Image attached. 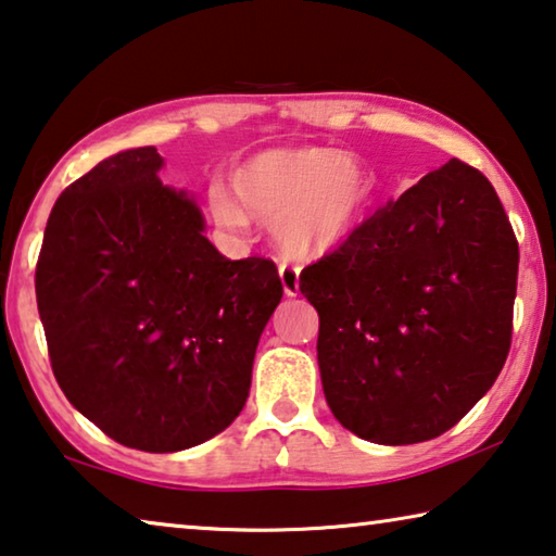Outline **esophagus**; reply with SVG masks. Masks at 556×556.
<instances>
[{"mask_svg":"<svg viewBox=\"0 0 556 556\" xmlns=\"http://www.w3.org/2000/svg\"><path fill=\"white\" fill-rule=\"evenodd\" d=\"M278 276H280V283H283V290H286V295H298V290H300V268L295 266V263H288V261H283L278 266Z\"/></svg>","mask_w":556,"mask_h":556,"instance_id":"esophagus-1","label":"esophagus"}]
</instances>
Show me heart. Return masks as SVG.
Wrapping results in <instances>:
<instances>
[{
	"label": "heart",
	"mask_w": 556,
	"mask_h": 556,
	"mask_svg": "<svg viewBox=\"0 0 556 556\" xmlns=\"http://www.w3.org/2000/svg\"><path fill=\"white\" fill-rule=\"evenodd\" d=\"M233 192L241 205L214 187L208 194L214 218L241 231L249 216L273 226L278 243L290 253L311 256L348 236L369 202L367 169L350 154L320 148L273 150L236 172Z\"/></svg>",
	"instance_id": "b5f03b06"
}]
</instances>
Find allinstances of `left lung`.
<instances>
[{
  "mask_svg": "<svg viewBox=\"0 0 556 556\" xmlns=\"http://www.w3.org/2000/svg\"><path fill=\"white\" fill-rule=\"evenodd\" d=\"M517 263L493 185L448 160L303 268L325 399L344 429L408 445L456 426L507 359Z\"/></svg>",
  "mask_w": 556,
  "mask_h": 556,
  "instance_id": "obj_1",
  "label": "left lung"
}]
</instances>
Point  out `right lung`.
Instances as JSON below:
<instances>
[{"instance_id": "add662e5", "label": "right lung", "mask_w": 556, "mask_h": 556, "mask_svg": "<svg viewBox=\"0 0 556 556\" xmlns=\"http://www.w3.org/2000/svg\"><path fill=\"white\" fill-rule=\"evenodd\" d=\"M160 167L154 148L125 150L63 189L36 303L68 402L127 448L175 453L241 414L283 286L268 258L222 256Z\"/></svg>"}]
</instances>
